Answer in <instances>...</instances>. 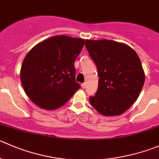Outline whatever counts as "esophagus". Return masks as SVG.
I'll return each instance as SVG.
<instances>
[{"label":"esophagus","mask_w":159,"mask_h":159,"mask_svg":"<svg viewBox=\"0 0 159 159\" xmlns=\"http://www.w3.org/2000/svg\"><path fill=\"white\" fill-rule=\"evenodd\" d=\"M85 87H86V83H82V84H81V88H82L83 89H85Z\"/></svg>","instance_id":"esophagus-1"}]
</instances>
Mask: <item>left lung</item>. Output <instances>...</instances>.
<instances>
[{
  "mask_svg": "<svg viewBox=\"0 0 159 159\" xmlns=\"http://www.w3.org/2000/svg\"><path fill=\"white\" fill-rule=\"evenodd\" d=\"M97 67L98 85L89 97L95 110L104 116H118L135 102L144 83V72L136 52L124 43L108 39L85 40Z\"/></svg>",
  "mask_w": 159,
  "mask_h": 159,
  "instance_id": "8db88e82",
  "label": "left lung"
}]
</instances>
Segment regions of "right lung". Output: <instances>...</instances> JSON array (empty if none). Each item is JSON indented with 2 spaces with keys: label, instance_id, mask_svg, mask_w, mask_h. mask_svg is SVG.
Masks as SVG:
<instances>
[{
  "label": "right lung",
  "instance_id": "1",
  "mask_svg": "<svg viewBox=\"0 0 159 159\" xmlns=\"http://www.w3.org/2000/svg\"><path fill=\"white\" fill-rule=\"evenodd\" d=\"M84 45L83 39L56 35L39 43L25 57L20 78L27 96L43 109L61 107L80 89L75 61Z\"/></svg>",
  "mask_w": 159,
  "mask_h": 159
}]
</instances>
